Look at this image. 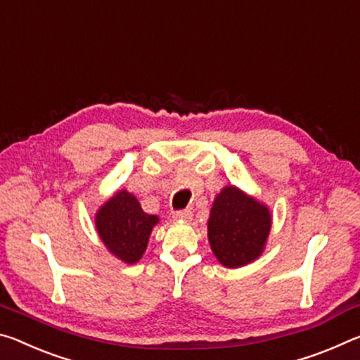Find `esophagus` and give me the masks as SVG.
<instances>
[{
	"label": "esophagus",
	"instance_id": "1",
	"mask_svg": "<svg viewBox=\"0 0 360 360\" xmlns=\"http://www.w3.org/2000/svg\"><path fill=\"white\" fill-rule=\"evenodd\" d=\"M191 217H193V212H191V210H188V209L174 212V219H175V220H184V221H188V220H191Z\"/></svg>",
	"mask_w": 360,
	"mask_h": 360
}]
</instances>
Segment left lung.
Instances as JSON below:
<instances>
[{
    "instance_id": "1",
    "label": "left lung",
    "mask_w": 360,
    "mask_h": 360,
    "mask_svg": "<svg viewBox=\"0 0 360 360\" xmlns=\"http://www.w3.org/2000/svg\"><path fill=\"white\" fill-rule=\"evenodd\" d=\"M271 231V214L236 186L217 194L207 221L210 249L223 266L240 268L262 255Z\"/></svg>"
}]
</instances>
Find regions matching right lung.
Returning <instances> with one entry per match:
<instances>
[{
  "label": "right lung",
  "instance_id": "obj_1",
  "mask_svg": "<svg viewBox=\"0 0 360 360\" xmlns=\"http://www.w3.org/2000/svg\"><path fill=\"white\" fill-rule=\"evenodd\" d=\"M159 219L145 214L137 198L117 191L96 214V228L105 247L127 264L137 263L148 245L153 226Z\"/></svg>",
  "mask_w": 360,
  "mask_h": 360
}]
</instances>
